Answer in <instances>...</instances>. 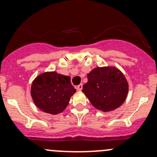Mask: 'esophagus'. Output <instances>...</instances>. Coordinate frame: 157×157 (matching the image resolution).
<instances>
[{
  "mask_svg": "<svg viewBox=\"0 0 157 157\" xmlns=\"http://www.w3.org/2000/svg\"><path fill=\"white\" fill-rule=\"evenodd\" d=\"M77 90H79V91L82 90V89H83V84H82V83H80V85H78V86H77Z\"/></svg>",
  "mask_w": 157,
  "mask_h": 157,
  "instance_id": "1",
  "label": "esophagus"
}]
</instances>
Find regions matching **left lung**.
Returning <instances> with one entry per match:
<instances>
[{
	"label": "left lung",
	"mask_w": 157,
	"mask_h": 157,
	"mask_svg": "<svg viewBox=\"0 0 157 157\" xmlns=\"http://www.w3.org/2000/svg\"><path fill=\"white\" fill-rule=\"evenodd\" d=\"M83 92L92 105L102 112L118 108L127 97L128 84L122 73L115 67H96L87 74Z\"/></svg>",
	"instance_id": "1"
}]
</instances>
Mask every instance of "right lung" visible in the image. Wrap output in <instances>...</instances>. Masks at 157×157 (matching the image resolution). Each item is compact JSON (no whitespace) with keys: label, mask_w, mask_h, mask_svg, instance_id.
Instances as JSON below:
<instances>
[{"label":"right lung","mask_w":157,"mask_h":157,"mask_svg":"<svg viewBox=\"0 0 157 157\" xmlns=\"http://www.w3.org/2000/svg\"><path fill=\"white\" fill-rule=\"evenodd\" d=\"M75 92L71 77L55 71L38 76L31 87V96L36 106L52 115L62 112Z\"/></svg>","instance_id":"obj_1"}]
</instances>
